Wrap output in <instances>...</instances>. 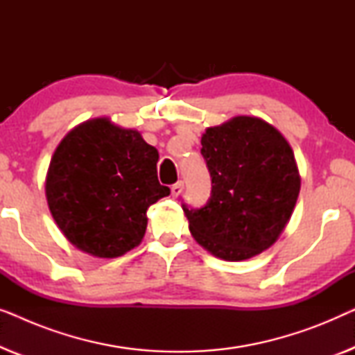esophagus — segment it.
<instances>
[{
  "label": "esophagus",
  "instance_id": "obj_1",
  "mask_svg": "<svg viewBox=\"0 0 355 355\" xmlns=\"http://www.w3.org/2000/svg\"><path fill=\"white\" fill-rule=\"evenodd\" d=\"M184 191V182L182 181H178L176 184H174V186L171 187V193H173V197H178V196H181V192Z\"/></svg>",
  "mask_w": 355,
  "mask_h": 355
}]
</instances>
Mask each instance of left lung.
I'll list each match as a JSON object with an SVG mask.
<instances>
[{"mask_svg": "<svg viewBox=\"0 0 355 355\" xmlns=\"http://www.w3.org/2000/svg\"><path fill=\"white\" fill-rule=\"evenodd\" d=\"M202 155L211 197L200 210L182 205L197 244L226 261L252 259L273 245L300 192L299 168L284 135L257 116H234L205 130Z\"/></svg>", "mask_w": 355, "mask_h": 355, "instance_id": "8db88e82", "label": "left lung"}]
</instances>
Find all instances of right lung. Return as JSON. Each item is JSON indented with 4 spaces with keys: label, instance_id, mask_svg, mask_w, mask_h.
Listing matches in <instances>:
<instances>
[{
    "label": "right lung",
    "instance_id": "obj_1",
    "mask_svg": "<svg viewBox=\"0 0 355 355\" xmlns=\"http://www.w3.org/2000/svg\"><path fill=\"white\" fill-rule=\"evenodd\" d=\"M158 150L106 116L71 129L45 179L51 216L76 249L116 259L142 242L147 210L169 196L157 176Z\"/></svg>",
    "mask_w": 355,
    "mask_h": 355
}]
</instances>
